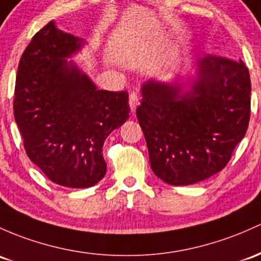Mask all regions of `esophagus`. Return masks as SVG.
<instances>
[{"instance_id": "34e87169", "label": "esophagus", "mask_w": 261, "mask_h": 261, "mask_svg": "<svg viewBox=\"0 0 261 261\" xmlns=\"http://www.w3.org/2000/svg\"><path fill=\"white\" fill-rule=\"evenodd\" d=\"M139 105V97L138 94L136 93V92H132L129 94V107H130V111H136V108L138 107Z\"/></svg>"}]
</instances>
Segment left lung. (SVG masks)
Instances as JSON below:
<instances>
[{
	"label": "left lung",
	"instance_id": "8db88e82",
	"mask_svg": "<svg viewBox=\"0 0 261 261\" xmlns=\"http://www.w3.org/2000/svg\"><path fill=\"white\" fill-rule=\"evenodd\" d=\"M194 74L142 85L137 118L152 170L170 186H190L219 173L245 136L250 75L242 60L205 56Z\"/></svg>",
	"mask_w": 261,
	"mask_h": 261
}]
</instances>
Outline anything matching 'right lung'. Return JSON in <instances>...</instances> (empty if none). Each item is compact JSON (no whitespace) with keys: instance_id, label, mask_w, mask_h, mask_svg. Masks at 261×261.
<instances>
[{"instance_id":"add662e5","label":"right lung","mask_w":261,"mask_h":261,"mask_svg":"<svg viewBox=\"0 0 261 261\" xmlns=\"http://www.w3.org/2000/svg\"><path fill=\"white\" fill-rule=\"evenodd\" d=\"M86 42L48 22L18 63L13 112L27 155L58 186L88 188L107 172L106 138L129 118L127 92L98 89L73 61Z\"/></svg>"}]
</instances>
